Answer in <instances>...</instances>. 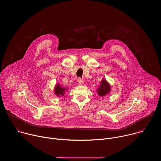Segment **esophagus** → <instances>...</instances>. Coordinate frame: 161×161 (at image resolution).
Returning a JSON list of instances; mask_svg holds the SVG:
<instances>
[{"instance_id": "1", "label": "esophagus", "mask_w": 161, "mask_h": 161, "mask_svg": "<svg viewBox=\"0 0 161 161\" xmlns=\"http://www.w3.org/2000/svg\"><path fill=\"white\" fill-rule=\"evenodd\" d=\"M83 82H84L83 80L81 79V78H79L78 79V80H77V83H78V85H83Z\"/></svg>"}]
</instances>
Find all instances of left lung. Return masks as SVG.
Returning a JSON list of instances; mask_svg holds the SVG:
<instances>
[{
	"mask_svg": "<svg viewBox=\"0 0 161 161\" xmlns=\"http://www.w3.org/2000/svg\"><path fill=\"white\" fill-rule=\"evenodd\" d=\"M111 91V86L109 83L104 78L102 80L99 86L97 88V93L99 96L103 97L108 94Z\"/></svg>",
	"mask_w": 161,
	"mask_h": 161,
	"instance_id": "8db88e82",
	"label": "left lung"
}]
</instances>
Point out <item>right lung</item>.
<instances>
[{"mask_svg":"<svg viewBox=\"0 0 161 161\" xmlns=\"http://www.w3.org/2000/svg\"><path fill=\"white\" fill-rule=\"evenodd\" d=\"M67 90V87H62V86L60 85L59 83H57V85H55L54 87V93L58 97L63 96Z\"/></svg>","mask_w":161,"mask_h":161,"instance_id":"1","label":"right lung"}]
</instances>
